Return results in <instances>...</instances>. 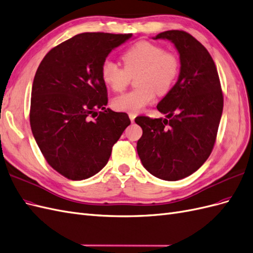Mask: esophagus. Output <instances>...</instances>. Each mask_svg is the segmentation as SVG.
<instances>
[{
  "label": "esophagus",
  "mask_w": 253,
  "mask_h": 253,
  "mask_svg": "<svg viewBox=\"0 0 253 253\" xmlns=\"http://www.w3.org/2000/svg\"><path fill=\"white\" fill-rule=\"evenodd\" d=\"M128 117H129V119H131L132 122H134V120H135V118H136V114L129 113V114H128Z\"/></svg>",
  "instance_id": "1"
}]
</instances>
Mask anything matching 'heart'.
Listing matches in <instances>:
<instances>
[{"label":"heart","instance_id":"heart-1","mask_svg":"<svg viewBox=\"0 0 253 253\" xmlns=\"http://www.w3.org/2000/svg\"><path fill=\"white\" fill-rule=\"evenodd\" d=\"M124 68L111 59L101 66V78L114 91H124L135 78L136 89L118 95L113 100L117 111L138 113L151 104L156 92L164 95L170 91L180 71L179 58L174 53L164 51L159 44L140 40L121 55Z\"/></svg>","mask_w":253,"mask_h":253}]
</instances>
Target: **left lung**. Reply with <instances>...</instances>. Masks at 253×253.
Here are the masks:
<instances>
[{
    "label": "left lung",
    "instance_id": "1",
    "mask_svg": "<svg viewBox=\"0 0 253 253\" xmlns=\"http://www.w3.org/2000/svg\"><path fill=\"white\" fill-rule=\"evenodd\" d=\"M180 54L177 82L158 104L166 119L138 116L142 128L139 159L148 171L166 181L184 179L199 169L213 151L223 108L217 68L202 43L184 31H166Z\"/></svg>",
    "mask_w": 253,
    "mask_h": 253
}]
</instances>
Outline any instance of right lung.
I'll use <instances>...</instances> for the list:
<instances>
[{
    "instance_id": "1",
    "label": "right lung",
    "mask_w": 253,
    "mask_h": 253,
    "mask_svg": "<svg viewBox=\"0 0 253 253\" xmlns=\"http://www.w3.org/2000/svg\"><path fill=\"white\" fill-rule=\"evenodd\" d=\"M132 34L82 33L54 46L32 87L30 122L47 164L73 181L98 173L131 121L107 105L101 66Z\"/></svg>"
}]
</instances>
